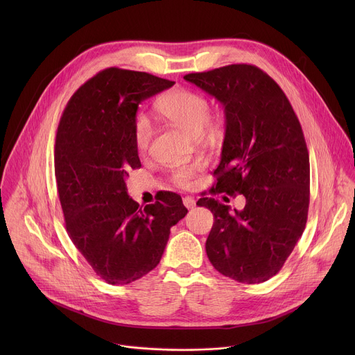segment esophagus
<instances>
[{"label":"esophagus","instance_id":"esophagus-1","mask_svg":"<svg viewBox=\"0 0 355 355\" xmlns=\"http://www.w3.org/2000/svg\"><path fill=\"white\" fill-rule=\"evenodd\" d=\"M182 202H184V205H185L188 209H192V208L196 207V200H195L193 196H185V198L182 199Z\"/></svg>","mask_w":355,"mask_h":355}]
</instances>
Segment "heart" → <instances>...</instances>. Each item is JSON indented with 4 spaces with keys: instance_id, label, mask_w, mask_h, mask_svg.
Returning <instances> with one entry per match:
<instances>
[{
    "instance_id": "heart-1",
    "label": "heart",
    "mask_w": 355,
    "mask_h": 355,
    "mask_svg": "<svg viewBox=\"0 0 355 355\" xmlns=\"http://www.w3.org/2000/svg\"><path fill=\"white\" fill-rule=\"evenodd\" d=\"M157 111L175 126L192 133L193 136H199L204 132L209 121L211 103L205 95L196 91L188 88H175L159 99ZM153 139V123L150 122L147 116H137L133 125V140L136 150L140 155L148 153ZM199 167V163L178 166L171 170L170 178L177 187L185 188L191 184V180Z\"/></svg>"
}]
</instances>
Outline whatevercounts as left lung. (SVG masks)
<instances>
[{"mask_svg": "<svg viewBox=\"0 0 355 355\" xmlns=\"http://www.w3.org/2000/svg\"><path fill=\"white\" fill-rule=\"evenodd\" d=\"M184 78L225 108L222 159L209 193L245 198L234 214L215 198L196 202L215 218L208 259L237 282H264L282 268L308 220L311 167L302 126L281 87L256 66L229 64Z\"/></svg>", "mask_w": 355, "mask_h": 355, "instance_id": "1", "label": "left lung"}]
</instances>
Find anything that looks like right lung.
<instances>
[{
	"mask_svg": "<svg viewBox=\"0 0 355 355\" xmlns=\"http://www.w3.org/2000/svg\"><path fill=\"white\" fill-rule=\"evenodd\" d=\"M174 84L110 67L73 94L60 118L55 173L66 230L111 285L130 284L156 268L170 229L188 212L170 191L141 208L125 184L128 171L141 167L133 140L139 104Z\"/></svg>",
	"mask_w": 355,
	"mask_h": 355,
	"instance_id": "add662e5",
	"label": "right lung"
}]
</instances>
